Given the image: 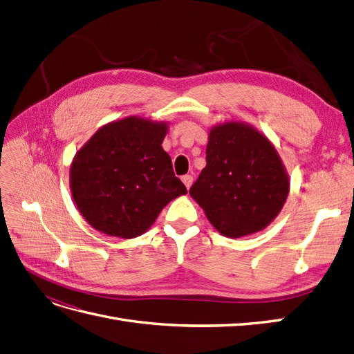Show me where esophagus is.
Wrapping results in <instances>:
<instances>
[{"label":"esophagus","mask_w":354,"mask_h":354,"mask_svg":"<svg viewBox=\"0 0 354 354\" xmlns=\"http://www.w3.org/2000/svg\"><path fill=\"white\" fill-rule=\"evenodd\" d=\"M181 181H183V183H185V186H186L187 189H190L192 183H194V177H192V176H189V174H186V176H183V177H181Z\"/></svg>","instance_id":"34e87169"}]
</instances>
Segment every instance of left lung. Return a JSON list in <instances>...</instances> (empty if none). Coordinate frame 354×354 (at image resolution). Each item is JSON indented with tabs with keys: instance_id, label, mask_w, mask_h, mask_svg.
I'll use <instances>...</instances> for the list:
<instances>
[{
	"instance_id": "8db88e82",
	"label": "left lung",
	"mask_w": 354,
	"mask_h": 354,
	"mask_svg": "<svg viewBox=\"0 0 354 354\" xmlns=\"http://www.w3.org/2000/svg\"><path fill=\"white\" fill-rule=\"evenodd\" d=\"M223 236L242 238L266 229L289 194V177L279 153L250 124L214 125L207 167L189 190Z\"/></svg>"
}]
</instances>
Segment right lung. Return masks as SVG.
<instances>
[{
  "mask_svg": "<svg viewBox=\"0 0 354 354\" xmlns=\"http://www.w3.org/2000/svg\"><path fill=\"white\" fill-rule=\"evenodd\" d=\"M167 122L127 116L100 127L75 155L69 185L90 226L133 239L151 229L159 212L187 189L162 149Z\"/></svg>",
  "mask_w": 354,
  "mask_h": 354,
  "instance_id": "1",
  "label": "right lung"
}]
</instances>
